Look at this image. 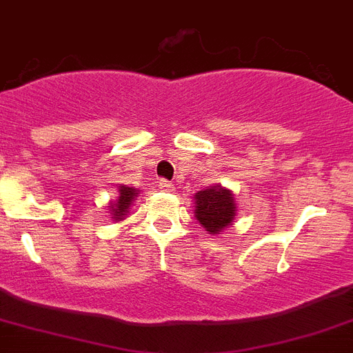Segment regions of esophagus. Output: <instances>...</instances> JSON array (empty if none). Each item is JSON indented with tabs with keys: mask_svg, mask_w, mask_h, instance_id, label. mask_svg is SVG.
Masks as SVG:
<instances>
[{
	"mask_svg": "<svg viewBox=\"0 0 353 353\" xmlns=\"http://www.w3.org/2000/svg\"><path fill=\"white\" fill-rule=\"evenodd\" d=\"M159 188H160V190H163V191H172L174 184L170 183V181H167V179H160L159 181Z\"/></svg>",
	"mask_w": 353,
	"mask_h": 353,
	"instance_id": "obj_1",
	"label": "esophagus"
}]
</instances>
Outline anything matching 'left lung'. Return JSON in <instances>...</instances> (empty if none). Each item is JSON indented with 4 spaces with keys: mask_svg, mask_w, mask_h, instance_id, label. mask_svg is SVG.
<instances>
[{
    "mask_svg": "<svg viewBox=\"0 0 353 353\" xmlns=\"http://www.w3.org/2000/svg\"><path fill=\"white\" fill-rule=\"evenodd\" d=\"M194 205H196L194 215L205 231L210 234H221V231H224V228H228L234 221V196L231 191L222 190L221 186L198 191L194 194Z\"/></svg>",
    "mask_w": 353,
    "mask_h": 353,
    "instance_id": "left-lung-1",
    "label": "left lung"
}]
</instances>
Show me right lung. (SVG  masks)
Returning <instances> with one entry per match:
<instances>
[{
	"mask_svg": "<svg viewBox=\"0 0 353 353\" xmlns=\"http://www.w3.org/2000/svg\"><path fill=\"white\" fill-rule=\"evenodd\" d=\"M134 196H138V191L134 188H128V186H121L119 190V198L115 203H112V212H114V219L115 221H121L125 214H128L129 205L132 203Z\"/></svg>",
	"mask_w": 353,
	"mask_h": 353,
	"instance_id": "right-lung-1",
	"label": "right lung"
}]
</instances>
